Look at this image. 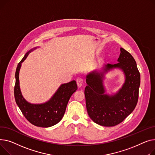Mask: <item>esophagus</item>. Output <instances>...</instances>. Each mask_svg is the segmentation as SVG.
<instances>
[{
  "label": "esophagus",
  "mask_w": 155,
  "mask_h": 155,
  "mask_svg": "<svg viewBox=\"0 0 155 155\" xmlns=\"http://www.w3.org/2000/svg\"><path fill=\"white\" fill-rule=\"evenodd\" d=\"M76 83H77V85L78 87H81L82 85L83 84V79H81V78H78L76 79Z\"/></svg>",
  "instance_id": "obj_1"
}]
</instances>
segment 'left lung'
Here are the masks:
<instances>
[{
  "label": "left lung",
  "instance_id": "1",
  "mask_svg": "<svg viewBox=\"0 0 155 155\" xmlns=\"http://www.w3.org/2000/svg\"><path fill=\"white\" fill-rule=\"evenodd\" d=\"M117 63L105 64L102 71H94L86 75L87 86L84 90L87 111L94 123L104 126L120 124L134 110L138 100L140 74L131 54L123 48ZM117 68L125 76V82L116 94H106L104 85L105 74Z\"/></svg>",
  "mask_w": 155,
  "mask_h": 155
}]
</instances>
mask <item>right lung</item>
<instances>
[{
  "label": "right lung",
  "mask_w": 155,
  "mask_h": 155,
  "mask_svg": "<svg viewBox=\"0 0 155 155\" xmlns=\"http://www.w3.org/2000/svg\"><path fill=\"white\" fill-rule=\"evenodd\" d=\"M35 47L27 52L18 64L15 71L14 96L15 102L26 119L31 124L42 128H48L58 123L65 113L69 100L78 89L76 81L73 80L61 84L49 101L41 104L27 101L22 94L19 85V71L22 63Z\"/></svg>",
  "instance_id": "obj_1"
}]
</instances>
